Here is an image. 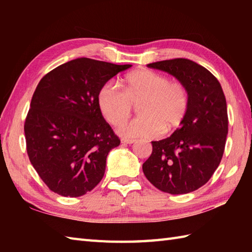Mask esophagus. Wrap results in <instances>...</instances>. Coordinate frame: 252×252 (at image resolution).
<instances>
[{
  "label": "esophagus",
  "mask_w": 252,
  "mask_h": 252,
  "mask_svg": "<svg viewBox=\"0 0 252 252\" xmlns=\"http://www.w3.org/2000/svg\"><path fill=\"white\" fill-rule=\"evenodd\" d=\"M135 142V140H131V138H122L121 143L122 144H133Z\"/></svg>",
  "instance_id": "esophagus-1"
}]
</instances>
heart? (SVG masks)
<instances>
[{
	"label": "heart",
	"mask_w": 252,
	"mask_h": 252,
	"mask_svg": "<svg viewBox=\"0 0 252 252\" xmlns=\"http://www.w3.org/2000/svg\"><path fill=\"white\" fill-rule=\"evenodd\" d=\"M100 111L111 125H118L140 104L142 117L122 122L118 133L127 138H153L178 127L189 109V92L183 83L164 74L142 69L127 74L125 91L114 81H107L98 91Z\"/></svg>",
	"instance_id": "1"
}]
</instances>
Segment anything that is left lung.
<instances>
[{"instance_id": "left-lung-1", "label": "left lung", "mask_w": 252, "mask_h": 252, "mask_svg": "<svg viewBox=\"0 0 252 252\" xmlns=\"http://www.w3.org/2000/svg\"><path fill=\"white\" fill-rule=\"evenodd\" d=\"M147 67L172 74L189 92V109L173 134L152 142L143 172L158 189L187 194L205 185L219 167L228 132L226 99L220 82L186 58L156 62Z\"/></svg>"}]
</instances>
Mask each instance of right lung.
I'll return each mask as SVG.
<instances>
[{"label": "right lung", "instance_id": "1", "mask_svg": "<svg viewBox=\"0 0 252 252\" xmlns=\"http://www.w3.org/2000/svg\"><path fill=\"white\" fill-rule=\"evenodd\" d=\"M131 66L77 58L37 84L25 121L27 153L52 191L80 197L103 179L108 153L120 140L101 115L98 91Z\"/></svg>", "mask_w": 252, "mask_h": 252}]
</instances>
